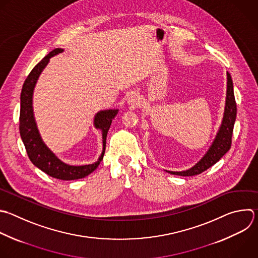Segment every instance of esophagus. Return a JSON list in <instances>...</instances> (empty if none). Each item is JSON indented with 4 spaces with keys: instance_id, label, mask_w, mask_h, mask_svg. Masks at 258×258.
Segmentation results:
<instances>
[{
    "instance_id": "obj_1",
    "label": "esophagus",
    "mask_w": 258,
    "mask_h": 258,
    "mask_svg": "<svg viewBox=\"0 0 258 258\" xmlns=\"http://www.w3.org/2000/svg\"><path fill=\"white\" fill-rule=\"evenodd\" d=\"M128 103L134 106H137L140 103V99H139L137 93H131V95L128 97Z\"/></svg>"
}]
</instances>
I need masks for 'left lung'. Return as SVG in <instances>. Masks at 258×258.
Listing matches in <instances>:
<instances>
[{"instance_id":"left-lung-1","label":"left lung","mask_w":258,"mask_h":258,"mask_svg":"<svg viewBox=\"0 0 258 258\" xmlns=\"http://www.w3.org/2000/svg\"><path fill=\"white\" fill-rule=\"evenodd\" d=\"M237 114V106L234 96V89H233V81L231 75L227 72V94H226V103H225V111L221 126L217 133V136L206 153V155L190 169L185 171H167L166 172L179 175V176H194L201 174L204 171L212 167L216 164L231 148L232 144V135L234 123L236 120Z\"/></svg>"}]
</instances>
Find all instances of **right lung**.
<instances>
[{"label":"right lung","mask_w":258,"mask_h":258,"mask_svg":"<svg viewBox=\"0 0 258 258\" xmlns=\"http://www.w3.org/2000/svg\"><path fill=\"white\" fill-rule=\"evenodd\" d=\"M62 48H55L44 56L30 72L26 78L20 96V118L19 131L22 142L25 146L30 161L47 175L61 180H75L88 176L98 167L103 159L106 146V137L112 119L118 112V109L101 110L94 117V126L102 132L103 150L97 162L89 165L72 166L60 161L43 143L35 119L32 108V96L37 80L49 61V58L62 52Z\"/></svg>","instance_id":"add662e5"}]
</instances>
